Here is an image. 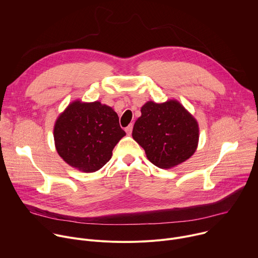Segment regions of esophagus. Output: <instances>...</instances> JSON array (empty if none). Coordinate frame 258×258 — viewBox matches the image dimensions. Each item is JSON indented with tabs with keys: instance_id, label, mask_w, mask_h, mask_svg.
<instances>
[{
	"instance_id": "esophagus-1",
	"label": "esophagus",
	"mask_w": 258,
	"mask_h": 258,
	"mask_svg": "<svg viewBox=\"0 0 258 258\" xmlns=\"http://www.w3.org/2000/svg\"><path fill=\"white\" fill-rule=\"evenodd\" d=\"M133 126H134L133 123H131L128 126L125 127V133H126L127 135H131V134H132V132H133Z\"/></svg>"
}]
</instances>
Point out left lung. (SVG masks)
<instances>
[{
	"mask_svg": "<svg viewBox=\"0 0 258 258\" xmlns=\"http://www.w3.org/2000/svg\"><path fill=\"white\" fill-rule=\"evenodd\" d=\"M133 128L134 140L147 158L159 168H171L196 151L199 127L196 119L175 101L147 102Z\"/></svg>",
	"mask_w": 258,
	"mask_h": 258,
	"instance_id": "1",
	"label": "left lung"
}]
</instances>
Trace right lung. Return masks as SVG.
<instances>
[{
    "label": "right lung",
    "mask_w": 258,
    "mask_h": 258,
    "mask_svg": "<svg viewBox=\"0 0 258 258\" xmlns=\"http://www.w3.org/2000/svg\"><path fill=\"white\" fill-rule=\"evenodd\" d=\"M124 136L117 113L98 101L72 102L59 115L54 126L58 154L70 166L84 172L102 168Z\"/></svg>",
    "instance_id": "1"
}]
</instances>
